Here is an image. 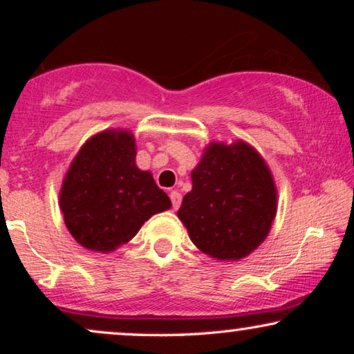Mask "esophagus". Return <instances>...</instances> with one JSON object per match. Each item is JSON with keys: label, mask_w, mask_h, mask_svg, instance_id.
Returning a JSON list of instances; mask_svg holds the SVG:
<instances>
[{"label": "esophagus", "mask_w": 354, "mask_h": 354, "mask_svg": "<svg viewBox=\"0 0 354 354\" xmlns=\"http://www.w3.org/2000/svg\"><path fill=\"white\" fill-rule=\"evenodd\" d=\"M171 201H172L174 209H178V207H180V203H182V195H180V193H178L177 190H172L171 192Z\"/></svg>", "instance_id": "obj_1"}]
</instances>
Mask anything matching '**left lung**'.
I'll return each instance as SVG.
<instances>
[{"label":"left lung","mask_w":354,"mask_h":354,"mask_svg":"<svg viewBox=\"0 0 354 354\" xmlns=\"http://www.w3.org/2000/svg\"><path fill=\"white\" fill-rule=\"evenodd\" d=\"M277 187L268 162L245 140L211 142L192 171L178 219L193 245L217 261H240L269 235Z\"/></svg>","instance_id":"1"}]
</instances>
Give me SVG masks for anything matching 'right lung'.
Returning a JSON list of instances; mask_svg holds the SVG:
<instances>
[{"mask_svg": "<svg viewBox=\"0 0 354 354\" xmlns=\"http://www.w3.org/2000/svg\"><path fill=\"white\" fill-rule=\"evenodd\" d=\"M137 143L127 129H108L82 145L59 190L64 224L77 243L111 253L129 243L145 222L172 206L138 169Z\"/></svg>", "mask_w": 354, "mask_h": 354, "instance_id": "1", "label": "right lung"}]
</instances>
